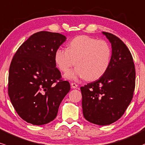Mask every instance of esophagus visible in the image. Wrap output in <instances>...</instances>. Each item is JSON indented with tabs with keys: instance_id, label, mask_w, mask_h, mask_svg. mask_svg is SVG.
<instances>
[{
	"instance_id": "34e87169",
	"label": "esophagus",
	"mask_w": 145,
	"mask_h": 145,
	"mask_svg": "<svg viewBox=\"0 0 145 145\" xmlns=\"http://www.w3.org/2000/svg\"><path fill=\"white\" fill-rule=\"evenodd\" d=\"M71 87H72L73 89L78 88V85L76 83H75V82H71Z\"/></svg>"
}]
</instances>
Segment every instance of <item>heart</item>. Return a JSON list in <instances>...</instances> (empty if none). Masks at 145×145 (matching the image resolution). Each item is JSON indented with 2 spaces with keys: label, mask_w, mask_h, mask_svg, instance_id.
<instances>
[{
  "label": "heart",
  "mask_w": 145,
  "mask_h": 145,
  "mask_svg": "<svg viewBox=\"0 0 145 145\" xmlns=\"http://www.w3.org/2000/svg\"><path fill=\"white\" fill-rule=\"evenodd\" d=\"M111 49L106 41L88 36L74 38L67 49L56 51L55 61L62 72L67 73L73 66L77 67L67 74L69 79L85 78L94 80L101 78L109 68Z\"/></svg>",
  "instance_id": "1"
}]
</instances>
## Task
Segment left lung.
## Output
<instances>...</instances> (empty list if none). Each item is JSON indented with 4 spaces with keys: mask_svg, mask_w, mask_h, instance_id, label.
<instances>
[{
    "mask_svg": "<svg viewBox=\"0 0 145 145\" xmlns=\"http://www.w3.org/2000/svg\"><path fill=\"white\" fill-rule=\"evenodd\" d=\"M111 44L109 68L98 80L80 87L85 118L91 123L108 125L120 119L133 98L136 69L126 44L115 35L104 32Z\"/></svg>",
    "mask_w": 145,
    "mask_h": 145,
    "instance_id": "left-lung-1",
    "label": "left lung"
}]
</instances>
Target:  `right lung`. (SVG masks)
Masks as SVG:
<instances>
[{
  "mask_svg": "<svg viewBox=\"0 0 145 145\" xmlns=\"http://www.w3.org/2000/svg\"><path fill=\"white\" fill-rule=\"evenodd\" d=\"M65 40L59 33H35L12 58L8 94L17 114L28 123L42 125L54 120L69 91V82L61 78L55 61L56 51Z\"/></svg>",
  "mask_w": 145,
  "mask_h": 145,
  "instance_id": "add662e5",
  "label": "right lung"
}]
</instances>
